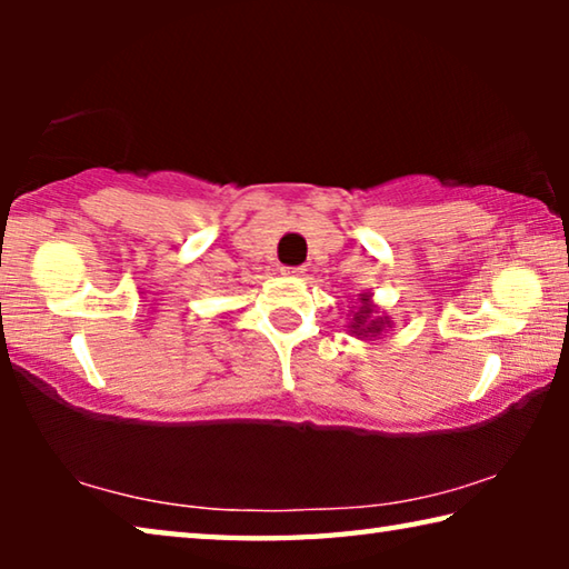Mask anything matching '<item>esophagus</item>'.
Listing matches in <instances>:
<instances>
[{
    "label": "esophagus",
    "mask_w": 569,
    "mask_h": 569,
    "mask_svg": "<svg viewBox=\"0 0 569 569\" xmlns=\"http://www.w3.org/2000/svg\"><path fill=\"white\" fill-rule=\"evenodd\" d=\"M303 271H306L303 266H283V268H281V276H286V278H298V276H303Z\"/></svg>",
    "instance_id": "1"
}]
</instances>
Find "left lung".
Masks as SVG:
<instances>
[{
  "instance_id": "1",
  "label": "left lung",
  "mask_w": 569,
  "mask_h": 569,
  "mask_svg": "<svg viewBox=\"0 0 569 569\" xmlns=\"http://www.w3.org/2000/svg\"><path fill=\"white\" fill-rule=\"evenodd\" d=\"M391 319L387 313L379 311V306H373L371 301V293L363 291L359 293V306L351 311V319H349V331L351 336L361 341H373V339H381L383 331L391 329Z\"/></svg>"
}]
</instances>
